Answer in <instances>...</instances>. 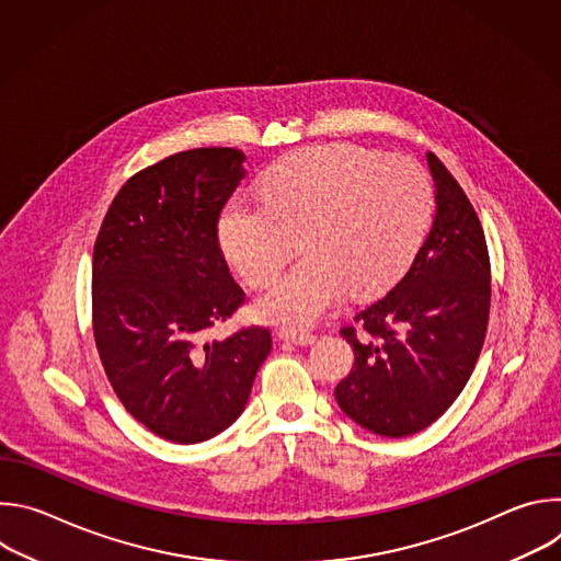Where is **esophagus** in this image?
Listing matches in <instances>:
<instances>
[{"instance_id":"obj_1","label":"esophagus","mask_w":561,"mask_h":561,"mask_svg":"<svg viewBox=\"0 0 561 561\" xmlns=\"http://www.w3.org/2000/svg\"><path fill=\"white\" fill-rule=\"evenodd\" d=\"M277 337H279L282 342H290V344H297V346H310V344H314V340H317L312 333L293 331V329H282V331L277 333Z\"/></svg>"}]
</instances>
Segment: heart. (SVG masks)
I'll list each match as a JSON object with an SVG mask.
<instances>
[{
	"label": "heart",
	"instance_id": "obj_1",
	"mask_svg": "<svg viewBox=\"0 0 561 561\" xmlns=\"http://www.w3.org/2000/svg\"><path fill=\"white\" fill-rule=\"evenodd\" d=\"M433 206L426 173L411 157L377 159L359 148L317 146L279 162L260 202H232L217 226L226 260L251 284H266L306 253L253 304L262 322L312 327L346 297L394 284L413 262Z\"/></svg>",
	"mask_w": 561,
	"mask_h": 561
}]
</instances>
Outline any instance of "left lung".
I'll use <instances>...</instances> for the list:
<instances>
[{
	"mask_svg": "<svg viewBox=\"0 0 561 561\" xmlns=\"http://www.w3.org/2000/svg\"><path fill=\"white\" fill-rule=\"evenodd\" d=\"M435 219L409 273L342 329L355 364L335 388L346 417L381 437H407L442 417L484 346L491 262L482 224L433 152Z\"/></svg>",
	"mask_w": 561,
	"mask_h": 561,
	"instance_id": "obj_1",
	"label": "left lung"
}]
</instances>
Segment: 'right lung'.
<instances>
[{
    "label": "right lung",
    "mask_w": 561,
    "mask_h": 561,
    "mask_svg": "<svg viewBox=\"0 0 561 561\" xmlns=\"http://www.w3.org/2000/svg\"><path fill=\"white\" fill-rule=\"evenodd\" d=\"M237 148H193L133 175L93 251V331L124 409L175 444L219 435L244 413L268 329L202 342L244 301L217 219L244 178Z\"/></svg>",
    "instance_id": "1"
}]
</instances>
